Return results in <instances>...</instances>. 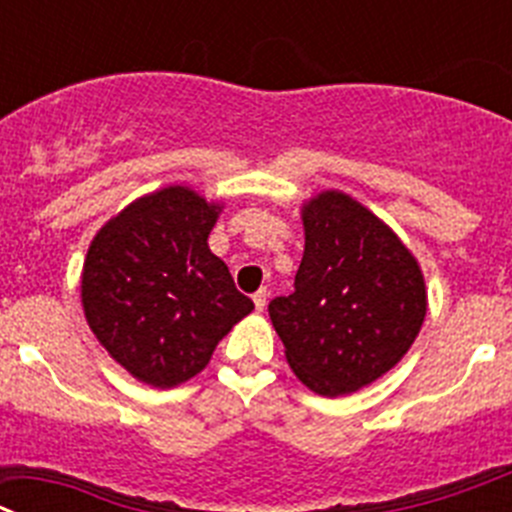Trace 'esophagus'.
<instances>
[{"label":"esophagus","mask_w":512,"mask_h":512,"mask_svg":"<svg viewBox=\"0 0 512 512\" xmlns=\"http://www.w3.org/2000/svg\"><path fill=\"white\" fill-rule=\"evenodd\" d=\"M252 301H255V308L257 311H262V308L267 306V288H260L255 293V296H252Z\"/></svg>","instance_id":"34e87169"}]
</instances>
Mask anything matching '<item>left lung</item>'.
Returning <instances> with one entry per match:
<instances>
[{"mask_svg": "<svg viewBox=\"0 0 512 512\" xmlns=\"http://www.w3.org/2000/svg\"><path fill=\"white\" fill-rule=\"evenodd\" d=\"M306 247L293 293L267 311L285 359L319 395L365 388L400 362L426 316L416 257L347 193L303 206Z\"/></svg>", "mask_w": 512, "mask_h": 512, "instance_id": "1", "label": "left lung"}]
</instances>
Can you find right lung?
<instances>
[{
  "label": "right lung",
  "mask_w": 512,
  "mask_h": 512,
  "mask_svg": "<svg viewBox=\"0 0 512 512\" xmlns=\"http://www.w3.org/2000/svg\"><path fill=\"white\" fill-rule=\"evenodd\" d=\"M219 206L168 186L99 229L81 278L86 321L124 370L176 388L209 365L216 344L255 303L209 250Z\"/></svg>",
  "instance_id": "right-lung-1"
}]
</instances>
